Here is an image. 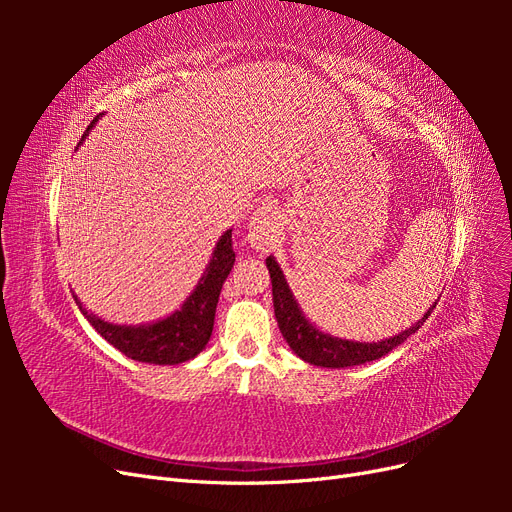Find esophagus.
Wrapping results in <instances>:
<instances>
[{
    "label": "esophagus",
    "instance_id": "esophagus-1",
    "mask_svg": "<svg viewBox=\"0 0 512 512\" xmlns=\"http://www.w3.org/2000/svg\"><path fill=\"white\" fill-rule=\"evenodd\" d=\"M284 228L282 213L271 205L258 207L247 224V243H250L256 252H269L280 239V232Z\"/></svg>",
    "mask_w": 512,
    "mask_h": 512
}]
</instances>
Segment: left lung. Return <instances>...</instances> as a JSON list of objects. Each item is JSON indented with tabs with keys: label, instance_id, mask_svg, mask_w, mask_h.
<instances>
[{
	"label": "left lung",
	"instance_id": "obj_1",
	"mask_svg": "<svg viewBox=\"0 0 512 512\" xmlns=\"http://www.w3.org/2000/svg\"><path fill=\"white\" fill-rule=\"evenodd\" d=\"M267 269H269L271 286H273V309H275L277 327H280L290 350L309 365L342 369V367L365 365L369 361L382 359L384 354H389L393 348L404 344L410 335H414L418 329H421L423 322L431 316L433 307H436V303H433L421 320L414 322L410 329L401 331L393 337L380 339V342H354V339L335 337L327 331H322L314 322L307 320L297 297H294L286 282L282 267L277 265V260L273 256L267 258Z\"/></svg>",
	"mask_w": 512,
	"mask_h": 512
}]
</instances>
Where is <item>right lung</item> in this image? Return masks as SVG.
<instances>
[{
    "instance_id": "obj_1",
    "label": "right lung",
    "mask_w": 512,
    "mask_h": 512,
    "mask_svg": "<svg viewBox=\"0 0 512 512\" xmlns=\"http://www.w3.org/2000/svg\"><path fill=\"white\" fill-rule=\"evenodd\" d=\"M98 119L100 117L89 123L81 143L94 130ZM232 265H235V250H232V228H228L226 232H222L218 243H215L209 265L205 267L203 275H200L196 288L188 294V299L173 314L147 324L108 322L98 314L89 312L81 299L74 292L72 294L81 314L89 320L91 327L108 344L126 354L128 359L153 365H179L194 359V356L205 350L213 331L215 307H218L220 292L228 273L232 271Z\"/></svg>"
}]
</instances>
